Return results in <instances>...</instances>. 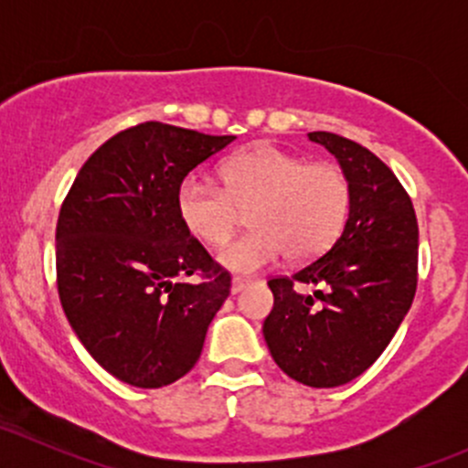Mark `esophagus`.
I'll return each mask as SVG.
<instances>
[{"label":"esophagus","instance_id":"obj_1","mask_svg":"<svg viewBox=\"0 0 468 468\" xmlns=\"http://www.w3.org/2000/svg\"><path fill=\"white\" fill-rule=\"evenodd\" d=\"M247 285L249 281H244V278H233V281H230V294H238V292H242Z\"/></svg>","mask_w":468,"mask_h":468}]
</instances>
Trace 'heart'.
I'll use <instances>...</instances> for the list:
<instances>
[{
    "label": "heart",
    "mask_w": 468,
    "mask_h": 468,
    "mask_svg": "<svg viewBox=\"0 0 468 468\" xmlns=\"http://www.w3.org/2000/svg\"><path fill=\"white\" fill-rule=\"evenodd\" d=\"M224 187L190 174L176 192L183 226L210 247H219L249 210L256 230L226 244L217 261L229 271L253 273L290 253L313 261L337 239L351 204L346 174L330 163L310 165L273 144H258L221 165Z\"/></svg>",
    "instance_id": "1"
}]
</instances>
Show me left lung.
Wrapping results in <instances>:
<instances>
[{
	"instance_id": "obj_1",
	"label": "left lung",
	"mask_w": 468,
	"mask_h": 468,
	"mask_svg": "<svg viewBox=\"0 0 468 468\" xmlns=\"http://www.w3.org/2000/svg\"><path fill=\"white\" fill-rule=\"evenodd\" d=\"M308 138L346 174L348 217L322 258L267 282L273 310L262 335L292 380L324 389L365 374L408 314L417 292L419 226L408 192L378 155L325 131ZM294 282L318 290L299 295Z\"/></svg>"
}]
</instances>
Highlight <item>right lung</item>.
I'll list each match as a JSON object with an SVG mask.
<instances>
[{
	"instance_id": "right-lung-1",
	"label": "right lung",
	"mask_w": 468,
	"mask_h": 468,
	"mask_svg": "<svg viewBox=\"0 0 468 468\" xmlns=\"http://www.w3.org/2000/svg\"><path fill=\"white\" fill-rule=\"evenodd\" d=\"M235 135L144 122L88 158L58 215L56 276L86 351L126 385L158 389L197 365L230 276L183 226V178ZM201 272L192 286L182 278Z\"/></svg>"
}]
</instances>
